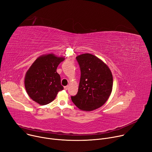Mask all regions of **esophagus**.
<instances>
[{
    "label": "esophagus",
    "instance_id": "esophagus-1",
    "mask_svg": "<svg viewBox=\"0 0 152 152\" xmlns=\"http://www.w3.org/2000/svg\"><path fill=\"white\" fill-rule=\"evenodd\" d=\"M68 88V86H65V87H64V89H65V90H67Z\"/></svg>",
    "mask_w": 152,
    "mask_h": 152
}]
</instances>
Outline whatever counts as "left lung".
Segmentation results:
<instances>
[{"label": "left lung", "instance_id": "obj_1", "mask_svg": "<svg viewBox=\"0 0 152 152\" xmlns=\"http://www.w3.org/2000/svg\"><path fill=\"white\" fill-rule=\"evenodd\" d=\"M76 60L81 75L77 93L71 98L80 110L90 112L108 100L112 91V73L102 60L91 54H80Z\"/></svg>", "mask_w": 152, "mask_h": 152}]
</instances>
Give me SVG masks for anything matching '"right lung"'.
<instances>
[{"label":"right lung","mask_w":152,"mask_h":152,"mask_svg":"<svg viewBox=\"0 0 152 152\" xmlns=\"http://www.w3.org/2000/svg\"><path fill=\"white\" fill-rule=\"evenodd\" d=\"M64 59L51 53L37 58L33 63L26 73L24 81L27 94L31 99L40 105H47L64 89L56 70Z\"/></svg>","instance_id":"obj_1"}]
</instances>
